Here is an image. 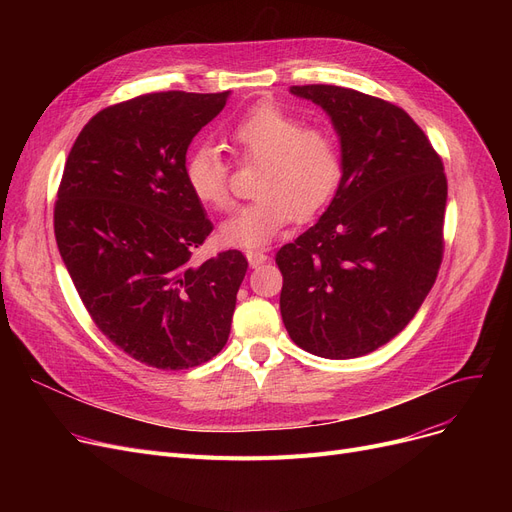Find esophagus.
<instances>
[{"instance_id":"1","label":"esophagus","mask_w":512,"mask_h":512,"mask_svg":"<svg viewBox=\"0 0 512 512\" xmlns=\"http://www.w3.org/2000/svg\"><path fill=\"white\" fill-rule=\"evenodd\" d=\"M247 259H249L251 267H259L261 263H265L270 257H267L263 251H247Z\"/></svg>"}]
</instances>
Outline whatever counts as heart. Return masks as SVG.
I'll list each match as a JSON object with an SVG mask.
<instances>
[{"label": "heart", "mask_w": 512, "mask_h": 512, "mask_svg": "<svg viewBox=\"0 0 512 512\" xmlns=\"http://www.w3.org/2000/svg\"><path fill=\"white\" fill-rule=\"evenodd\" d=\"M240 164H261L255 201L238 207L222 224L230 247L255 249L270 242L292 218H311L324 207L342 178V155L334 134L305 126L301 118L274 103H259L228 128ZM191 193L207 207H232L230 166L220 149L201 143L184 159Z\"/></svg>", "instance_id": "1"}]
</instances>
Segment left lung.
Segmentation results:
<instances>
[{"mask_svg":"<svg viewBox=\"0 0 512 512\" xmlns=\"http://www.w3.org/2000/svg\"><path fill=\"white\" fill-rule=\"evenodd\" d=\"M290 91L332 118L342 178L319 222L276 255L282 321L311 355L363 357L405 330L438 278L444 164L415 120L390 101L336 85Z\"/></svg>","mask_w":512,"mask_h":512,"instance_id":"obj_1","label":"left lung"}]
</instances>
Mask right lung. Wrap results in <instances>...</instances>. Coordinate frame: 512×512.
Segmentation results:
<instances>
[{"label": "right lung", "mask_w": 512, "mask_h": 512, "mask_svg": "<svg viewBox=\"0 0 512 512\" xmlns=\"http://www.w3.org/2000/svg\"><path fill=\"white\" fill-rule=\"evenodd\" d=\"M224 93L161 91L105 107L66 159L53 230L95 326L157 369L197 367L228 342L247 257L193 263L211 234L184 178L186 149Z\"/></svg>", "instance_id": "1"}]
</instances>
